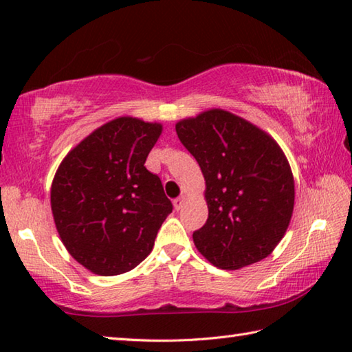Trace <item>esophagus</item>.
Listing matches in <instances>:
<instances>
[{
	"mask_svg": "<svg viewBox=\"0 0 352 352\" xmlns=\"http://www.w3.org/2000/svg\"><path fill=\"white\" fill-rule=\"evenodd\" d=\"M184 201H186V199H184V197H180V199H175L174 200V208H175L177 211H180L182 208L184 206Z\"/></svg>",
	"mask_w": 352,
	"mask_h": 352,
	"instance_id": "1",
	"label": "esophagus"
}]
</instances>
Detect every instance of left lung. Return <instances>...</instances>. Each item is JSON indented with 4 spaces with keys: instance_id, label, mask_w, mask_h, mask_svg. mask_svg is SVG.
Returning a JSON list of instances; mask_svg holds the SVG:
<instances>
[{
    "instance_id": "8db88e82",
    "label": "left lung",
    "mask_w": 352,
    "mask_h": 352,
    "mask_svg": "<svg viewBox=\"0 0 352 352\" xmlns=\"http://www.w3.org/2000/svg\"><path fill=\"white\" fill-rule=\"evenodd\" d=\"M175 130L205 178L208 220L194 245L223 270L267 258L289 228L295 182L278 142L247 119L222 109L180 119Z\"/></svg>"
}]
</instances>
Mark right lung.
<instances>
[{
	"label": "right lung",
	"instance_id": "add662e5",
	"mask_svg": "<svg viewBox=\"0 0 352 352\" xmlns=\"http://www.w3.org/2000/svg\"><path fill=\"white\" fill-rule=\"evenodd\" d=\"M163 124L119 116L102 124L62 160L51 184V210L67 252L94 275L130 272L152 252L172 212L146 158Z\"/></svg>",
	"mask_w": 352,
	"mask_h": 352
}]
</instances>
